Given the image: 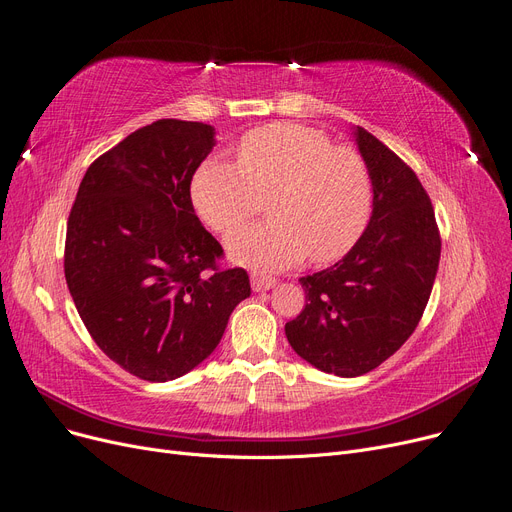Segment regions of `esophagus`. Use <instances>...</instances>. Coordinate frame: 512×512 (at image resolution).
I'll return each instance as SVG.
<instances>
[{
    "label": "esophagus",
    "mask_w": 512,
    "mask_h": 512,
    "mask_svg": "<svg viewBox=\"0 0 512 512\" xmlns=\"http://www.w3.org/2000/svg\"><path fill=\"white\" fill-rule=\"evenodd\" d=\"M274 285H276V280H274L272 276H263V274H259V272H253V274H251V287H253V291H257V293L270 291Z\"/></svg>",
    "instance_id": "esophagus-1"
}]
</instances>
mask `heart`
<instances>
[{
	"instance_id": "b5f03b06",
	"label": "heart",
	"mask_w": 512,
	"mask_h": 512,
	"mask_svg": "<svg viewBox=\"0 0 512 512\" xmlns=\"http://www.w3.org/2000/svg\"><path fill=\"white\" fill-rule=\"evenodd\" d=\"M270 196V219L227 238V253L244 266L285 270L308 255L344 257L371 215V175L354 147L333 145L323 130L301 124L255 128L236 145V166L206 160L192 179V202L215 232L257 215Z\"/></svg>"
}]
</instances>
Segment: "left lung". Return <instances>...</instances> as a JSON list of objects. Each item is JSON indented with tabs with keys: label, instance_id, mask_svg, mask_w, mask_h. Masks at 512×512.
<instances>
[{
	"label": "left lung",
	"instance_id": "8db88e82",
	"mask_svg": "<svg viewBox=\"0 0 512 512\" xmlns=\"http://www.w3.org/2000/svg\"><path fill=\"white\" fill-rule=\"evenodd\" d=\"M369 168L367 230L335 266L299 278L306 308L285 325L291 348L316 369L358 377L380 367L418 327L441 259L426 189L371 132L356 126Z\"/></svg>",
	"mask_w": 512,
	"mask_h": 512
}]
</instances>
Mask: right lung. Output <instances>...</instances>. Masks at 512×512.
Listing matches in <instances>:
<instances>
[{
  "instance_id": "obj_1",
  "label": "right lung",
  "mask_w": 512,
  "mask_h": 512,
  "mask_svg": "<svg viewBox=\"0 0 512 512\" xmlns=\"http://www.w3.org/2000/svg\"><path fill=\"white\" fill-rule=\"evenodd\" d=\"M215 128L158 120L94 160L71 206L65 278L90 337L145 382L177 380L221 342L251 295L194 213L189 185Z\"/></svg>"
}]
</instances>
